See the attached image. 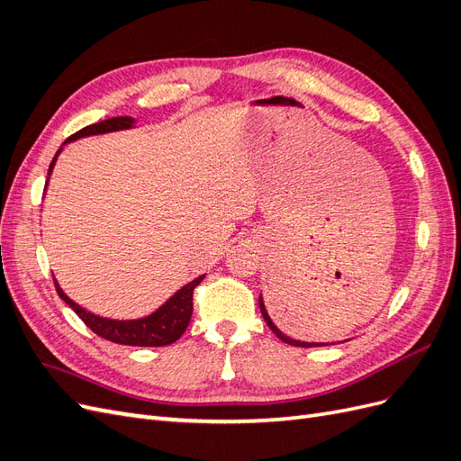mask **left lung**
Wrapping results in <instances>:
<instances>
[{
    "label": "left lung",
    "instance_id": "8db88e82",
    "mask_svg": "<svg viewBox=\"0 0 461 461\" xmlns=\"http://www.w3.org/2000/svg\"><path fill=\"white\" fill-rule=\"evenodd\" d=\"M259 310H261V315H263V319H265V323L269 325V329L276 334L278 339H281L283 342H286V344H290V346H300V348H313V346H325V344H319V342H300V340H294V339H290V337H286V334H283L281 330L276 329V325L273 323L271 321V317H269V313H267V310H265V303H263V298L259 296Z\"/></svg>",
    "mask_w": 461,
    "mask_h": 461
}]
</instances>
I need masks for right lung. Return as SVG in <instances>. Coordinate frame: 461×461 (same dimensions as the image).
<instances>
[{
    "instance_id": "obj_1",
    "label": "right lung",
    "mask_w": 461,
    "mask_h": 461,
    "mask_svg": "<svg viewBox=\"0 0 461 461\" xmlns=\"http://www.w3.org/2000/svg\"><path fill=\"white\" fill-rule=\"evenodd\" d=\"M134 127V119L132 117H113V119H105L95 124H90V127L80 129L78 132H75L73 136H68L65 144L75 142L78 138L85 136H94V134H105V132H115V131H124V129H132ZM63 144V146H65ZM61 153V149L55 153L53 161L50 163V171L48 175H51L55 159ZM205 275H200L198 278H194L192 283L185 285L178 292L167 300L158 312H153L148 317L142 319H131V321H117V319H107V317H100L94 315L92 312L80 308L77 302H73L68 298L65 292L59 288L58 281H55V290H58L59 298L73 308L75 313L85 321V325L90 327L97 337H102L105 340H111L115 344H124V346H167L176 342L183 332L186 330L190 317H192V294L194 288H196Z\"/></svg>"
}]
</instances>
